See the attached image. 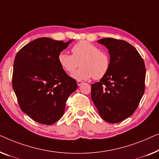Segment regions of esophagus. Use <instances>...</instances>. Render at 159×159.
<instances>
[{
  "instance_id": "34e87169",
  "label": "esophagus",
  "mask_w": 159,
  "mask_h": 159,
  "mask_svg": "<svg viewBox=\"0 0 159 159\" xmlns=\"http://www.w3.org/2000/svg\"><path fill=\"white\" fill-rule=\"evenodd\" d=\"M83 84H84V81H82V80H77L78 86H80V85H82Z\"/></svg>"
}]
</instances>
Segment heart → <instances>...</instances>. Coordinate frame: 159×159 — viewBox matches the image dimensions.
I'll use <instances>...</instances> for the list:
<instances>
[{
	"label": "heart",
	"instance_id": "heart-1",
	"mask_svg": "<svg viewBox=\"0 0 159 159\" xmlns=\"http://www.w3.org/2000/svg\"><path fill=\"white\" fill-rule=\"evenodd\" d=\"M72 55L62 52L58 55V62L68 73L74 72L80 66L81 68L72 75L76 80H96L102 79L110 68V57L107 52L100 51L97 45L88 41H80L71 49Z\"/></svg>",
	"mask_w": 159,
	"mask_h": 159
}]
</instances>
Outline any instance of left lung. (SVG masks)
I'll use <instances>...</instances> for the list:
<instances>
[{"mask_svg":"<svg viewBox=\"0 0 159 159\" xmlns=\"http://www.w3.org/2000/svg\"><path fill=\"white\" fill-rule=\"evenodd\" d=\"M110 55V68L99 82L91 84V99L100 116L117 123L134 113L144 93L146 67L138 50L124 40L97 41Z\"/></svg>","mask_w":159,"mask_h":159,"instance_id":"8db88e82","label":"left lung"}]
</instances>
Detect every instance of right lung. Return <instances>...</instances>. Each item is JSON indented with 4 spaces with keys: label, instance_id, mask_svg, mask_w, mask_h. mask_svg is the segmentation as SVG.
<instances>
[{
    "label": "right lung",
    "instance_id": "obj_1",
    "mask_svg": "<svg viewBox=\"0 0 159 159\" xmlns=\"http://www.w3.org/2000/svg\"><path fill=\"white\" fill-rule=\"evenodd\" d=\"M73 41L42 37L16 55L12 86L20 108L39 123L52 125L63 115L66 102L76 90V80L58 62V55Z\"/></svg>",
    "mask_w": 159,
    "mask_h": 159
}]
</instances>
